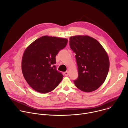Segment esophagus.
I'll return each mask as SVG.
<instances>
[{
  "instance_id": "obj_1",
  "label": "esophagus",
  "mask_w": 128,
  "mask_h": 128,
  "mask_svg": "<svg viewBox=\"0 0 128 128\" xmlns=\"http://www.w3.org/2000/svg\"><path fill=\"white\" fill-rule=\"evenodd\" d=\"M64 74L65 76H67L69 75V72L68 71H66L64 72Z\"/></svg>"
}]
</instances>
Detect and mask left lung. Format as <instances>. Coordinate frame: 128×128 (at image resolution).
Instances as JSON below:
<instances>
[{
	"label": "left lung",
	"mask_w": 128,
	"mask_h": 128,
	"mask_svg": "<svg viewBox=\"0 0 128 128\" xmlns=\"http://www.w3.org/2000/svg\"><path fill=\"white\" fill-rule=\"evenodd\" d=\"M69 40L70 47L76 54L78 69L74 84L83 92H93L104 83L108 74V54L98 41L89 36H73Z\"/></svg>",
	"instance_id": "1"
}]
</instances>
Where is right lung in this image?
<instances>
[{
  "mask_svg": "<svg viewBox=\"0 0 128 128\" xmlns=\"http://www.w3.org/2000/svg\"><path fill=\"white\" fill-rule=\"evenodd\" d=\"M68 40L43 36L25 49L22 59V71L28 84L35 90L48 93L55 88L63 76L57 71L56 56L64 48Z\"/></svg>",
  "mask_w": 128,
  "mask_h": 128,
  "instance_id": "obj_1",
  "label": "right lung"
}]
</instances>
